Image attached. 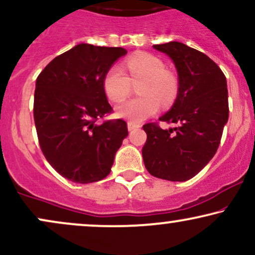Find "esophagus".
<instances>
[{
  "label": "esophagus",
  "mask_w": 255,
  "mask_h": 255,
  "mask_svg": "<svg viewBox=\"0 0 255 255\" xmlns=\"http://www.w3.org/2000/svg\"><path fill=\"white\" fill-rule=\"evenodd\" d=\"M140 128V124H137V123H133V122H128V131L136 130V128Z\"/></svg>",
  "instance_id": "obj_1"
}]
</instances>
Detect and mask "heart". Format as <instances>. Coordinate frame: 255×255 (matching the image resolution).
<instances>
[{
  "label": "heart",
  "instance_id": "b5f03b06",
  "mask_svg": "<svg viewBox=\"0 0 255 255\" xmlns=\"http://www.w3.org/2000/svg\"><path fill=\"white\" fill-rule=\"evenodd\" d=\"M125 70L121 66H112L103 79L104 92L112 102L124 100L131 92V81L137 83L140 97L124 102L116 109L117 116L131 122H142L151 117L161 108L171 105L178 94V81L171 72L165 71V65L161 59L140 53L125 61Z\"/></svg>",
  "mask_w": 255,
  "mask_h": 255
}]
</instances>
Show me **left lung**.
<instances>
[{
	"mask_svg": "<svg viewBox=\"0 0 255 255\" xmlns=\"http://www.w3.org/2000/svg\"><path fill=\"white\" fill-rule=\"evenodd\" d=\"M153 48L170 56L177 70V98L159 118L176 128L144 125V164L155 177L188 181L208 164L220 145L229 112L227 80L209 56L184 43L171 41Z\"/></svg>",
	"mask_w": 255,
	"mask_h": 255,
	"instance_id": "left-lung-1",
	"label": "left lung"
}]
</instances>
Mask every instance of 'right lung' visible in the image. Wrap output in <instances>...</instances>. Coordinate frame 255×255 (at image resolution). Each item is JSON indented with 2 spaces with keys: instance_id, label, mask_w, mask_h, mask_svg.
Wrapping results in <instances>:
<instances>
[{
  "instance_id": "right-lung-1",
  "label": "right lung",
  "mask_w": 255,
  "mask_h": 255,
  "mask_svg": "<svg viewBox=\"0 0 255 255\" xmlns=\"http://www.w3.org/2000/svg\"><path fill=\"white\" fill-rule=\"evenodd\" d=\"M125 54L122 47L80 43L53 59L36 79L34 122L40 147L49 164L75 183L105 178L128 134L123 119L96 124L112 112L104 77Z\"/></svg>"
}]
</instances>
